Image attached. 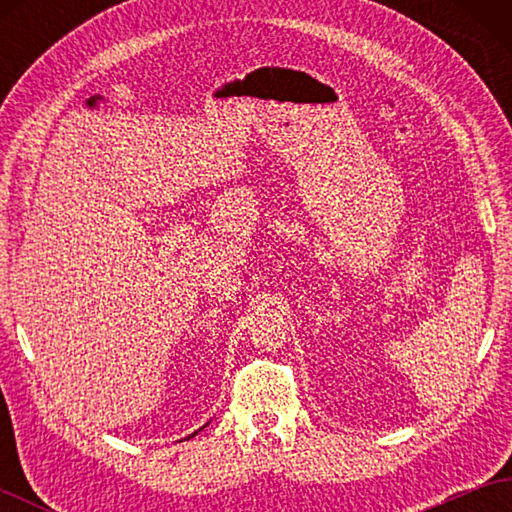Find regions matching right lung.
Masks as SVG:
<instances>
[{"mask_svg":"<svg viewBox=\"0 0 512 512\" xmlns=\"http://www.w3.org/2000/svg\"><path fill=\"white\" fill-rule=\"evenodd\" d=\"M193 436H195V433H193ZM193 436H189V438H193Z\"/></svg>","mask_w":512,"mask_h":512,"instance_id":"add662e5","label":"right lung"}]
</instances>
